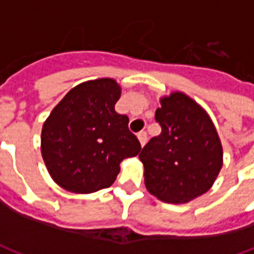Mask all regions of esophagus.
Listing matches in <instances>:
<instances>
[{
    "instance_id": "1",
    "label": "esophagus",
    "mask_w": 254,
    "mask_h": 254,
    "mask_svg": "<svg viewBox=\"0 0 254 254\" xmlns=\"http://www.w3.org/2000/svg\"><path fill=\"white\" fill-rule=\"evenodd\" d=\"M137 138H138V141H140V145H141V147H144V145H145V143H147V133L140 132L137 134Z\"/></svg>"
}]
</instances>
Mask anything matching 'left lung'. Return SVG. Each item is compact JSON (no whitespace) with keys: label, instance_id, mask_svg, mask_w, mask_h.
Returning <instances> with one entry per match:
<instances>
[{"label":"left lung","instance_id":"8db88e82","mask_svg":"<svg viewBox=\"0 0 254 254\" xmlns=\"http://www.w3.org/2000/svg\"><path fill=\"white\" fill-rule=\"evenodd\" d=\"M155 111L162 132L141 149L147 190L169 204H185L212 188L223 147L211 117L196 100L174 91Z\"/></svg>","mask_w":254,"mask_h":254}]
</instances>
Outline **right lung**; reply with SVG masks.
I'll list each match as a JSON object with an SVG mask.
<instances>
[{"mask_svg": "<svg viewBox=\"0 0 254 254\" xmlns=\"http://www.w3.org/2000/svg\"><path fill=\"white\" fill-rule=\"evenodd\" d=\"M121 87L114 78L73 87L43 124L42 158L58 187L88 194L113 185L124 159L141 151L129 118L116 111Z\"/></svg>", "mask_w": 254, "mask_h": 254, "instance_id": "1", "label": "right lung"}]
</instances>
